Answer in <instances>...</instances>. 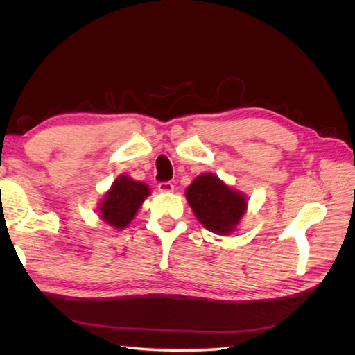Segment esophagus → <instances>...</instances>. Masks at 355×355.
<instances>
[{
  "instance_id": "34e87169",
  "label": "esophagus",
  "mask_w": 355,
  "mask_h": 355,
  "mask_svg": "<svg viewBox=\"0 0 355 355\" xmlns=\"http://www.w3.org/2000/svg\"><path fill=\"white\" fill-rule=\"evenodd\" d=\"M175 185L171 182H159L158 184V191L164 192V194H168V192H173Z\"/></svg>"
}]
</instances>
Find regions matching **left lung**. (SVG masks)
I'll return each mask as SVG.
<instances>
[{
  "label": "left lung",
  "mask_w": 355,
  "mask_h": 355,
  "mask_svg": "<svg viewBox=\"0 0 355 355\" xmlns=\"http://www.w3.org/2000/svg\"><path fill=\"white\" fill-rule=\"evenodd\" d=\"M185 196L202 227L222 235L237 228L247 210L245 196L213 173L197 176L187 188Z\"/></svg>",
  "instance_id": "obj_1"
}]
</instances>
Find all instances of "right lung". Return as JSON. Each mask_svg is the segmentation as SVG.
I'll return each mask as SVG.
<instances>
[{"label": "right lung", "mask_w": 355, "mask_h": 355, "mask_svg": "<svg viewBox=\"0 0 355 355\" xmlns=\"http://www.w3.org/2000/svg\"><path fill=\"white\" fill-rule=\"evenodd\" d=\"M151 194L144 182L125 175L118 176L99 204V216L116 230H124L133 220L145 198Z\"/></svg>", "instance_id": "1"}]
</instances>
